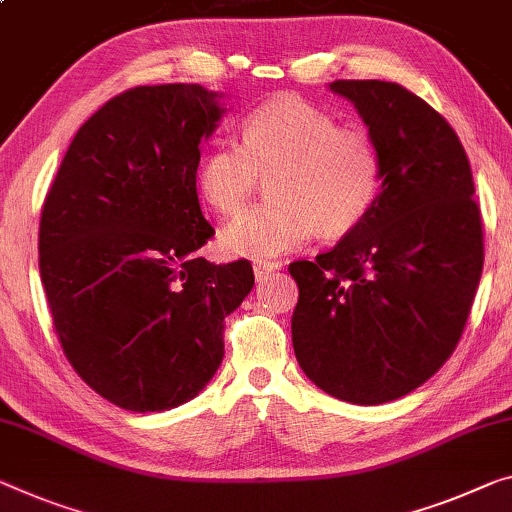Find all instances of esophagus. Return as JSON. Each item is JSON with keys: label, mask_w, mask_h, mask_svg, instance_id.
Instances as JSON below:
<instances>
[{"label": "esophagus", "mask_w": 512, "mask_h": 512, "mask_svg": "<svg viewBox=\"0 0 512 512\" xmlns=\"http://www.w3.org/2000/svg\"><path fill=\"white\" fill-rule=\"evenodd\" d=\"M279 263H274V261H256L254 263V274H256V281H267L272 277L274 272L279 270Z\"/></svg>", "instance_id": "34e87169"}]
</instances>
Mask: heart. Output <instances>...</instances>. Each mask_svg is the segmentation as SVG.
<instances>
[{
  "instance_id": "1",
  "label": "heart",
  "mask_w": 512,
  "mask_h": 512,
  "mask_svg": "<svg viewBox=\"0 0 512 512\" xmlns=\"http://www.w3.org/2000/svg\"><path fill=\"white\" fill-rule=\"evenodd\" d=\"M263 176H274V201L242 212L219 235L224 254L281 256L322 231L343 235L364 222L380 190V155L359 128H338L325 109L297 96L256 107L240 141L212 146L199 167V190L219 215L251 201Z\"/></svg>"
}]
</instances>
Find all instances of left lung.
<instances>
[{"instance_id":"obj_1","label":"left lung","mask_w":512,"mask_h":512,"mask_svg":"<svg viewBox=\"0 0 512 512\" xmlns=\"http://www.w3.org/2000/svg\"><path fill=\"white\" fill-rule=\"evenodd\" d=\"M380 155L382 187L357 229L288 265L293 348L329 396L382 405L421 387L458 345L483 272V224L458 135L426 100L380 80H336Z\"/></svg>"}]
</instances>
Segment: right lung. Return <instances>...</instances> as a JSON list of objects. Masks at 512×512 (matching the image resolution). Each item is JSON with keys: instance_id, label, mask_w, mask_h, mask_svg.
<instances>
[{"instance_id": "add662e5", "label": "right lung", "mask_w": 512, "mask_h": 512, "mask_svg": "<svg viewBox=\"0 0 512 512\" xmlns=\"http://www.w3.org/2000/svg\"><path fill=\"white\" fill-rule=\"evenodd\" d=\"M224 107L201 84L135 86L70 141L45 196L38 267L70 366L109 403L164 412L199 396L224 357V318L249 261L196 256L215 229L196 194L201 141Z\"/></svg>"}]
</instances>
